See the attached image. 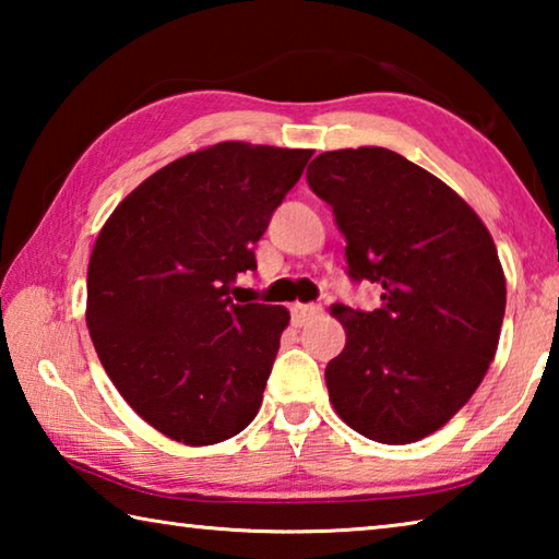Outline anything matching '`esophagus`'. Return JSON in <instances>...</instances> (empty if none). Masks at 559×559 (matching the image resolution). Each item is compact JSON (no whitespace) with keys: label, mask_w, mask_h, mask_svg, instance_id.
<instances>
[{"label":"esophagus","mask_w":559,"mask_h":559,"mask_svg":"<svg viewBox=\"0 0 559 559\" xmlns=\"http://www.w3.org/2000/svg\"><path fill=\"white\" fill-rule=\"evenodd\" d=\"M320 313H323V308L320 306H306V302H296V306H290V320L296 328L310 323V320L318 318Z\"/></svg>","instance_id":"obj_1"}]
</instances>
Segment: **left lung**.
<instances>
[{
  "label": "left lung",
  "instance_id": "8db88e82",
  "mask_svg": "<svg viewBox=\"0 0 559 559\" xmlns=\"http://www.w3.org/2000/svg\"><path fill=\"white\" fill-rule=\"evenodd\" d=\"M333 206L347 273L382 306H333L347 343L325 367L349 429L402 447L441 429L484 382L506 313V276L480 216L427 169L386 147L333 150L308 167Z\"/></svg>",
  "mask_w": 559,
  "mask_h": 559
}]
</instances>
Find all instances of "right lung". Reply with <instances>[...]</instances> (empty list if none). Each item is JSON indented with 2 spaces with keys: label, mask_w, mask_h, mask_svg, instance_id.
Instances as JSON below:
<instances>
[{
  "label": "right lung",
  "mask_w": 559,
  "mask_h": 559,
  "mask_svg": "<svg viewBox=\"0 0 559 559\" xmlns=\"http://www.w3.org/2000/svg\"><path fill=\"white\" fill-rule=\"evenodd\" d=\"M310 155L236 140L197 150L103 224L88 263L93 347L122 400L167 439L212 447L259 414L290 316L229 293L257 269L253 243Z\"/></svg>",
  "instance_id": "add662e5"
}]
</instances>
